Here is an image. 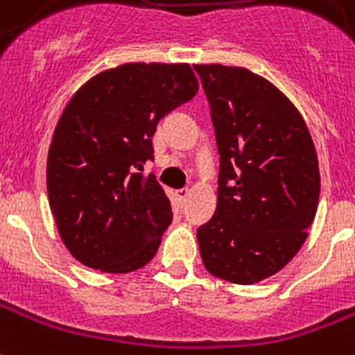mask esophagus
I'll use <instances>...</instances> for the list:
<instances>
[{"instance_id": "esophagus-1", "label": "esophagus", "mask_w": 355, "mask_h": 355, "mask_svg": "<svg viewBox=\"0 0 355 355\" xmlns=\"http://www.w3.org/2000/svg\"><path fill=\"white\" fill-rule=\"evenodd\" d=\"M175 196H177V199L180 201V203H184L186 198L190 196V190H188V188H180V190L175 191Z\"/></svg>"}]
</instances>
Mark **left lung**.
I'll return each instance as SVG.
<instances>
[{
  "instance_id": "left-lung-1",
  "label": "left lung",
  "mask_w": 355,
  "mask_h": 355,
  "mask_svg": "<svg viewBox=\"0 0 355 355\" xmlns=\"http://www.w3.org/2000/svg\"><path fill=\"white\" fill-rule=\"evenodd\" d=\"M193 69L220 154L216 211L199 225V252L214 277L256 284L306 239L320 198L316 150L303 116L269 80L244 67Z\"/></svg>"
}]
</instances>
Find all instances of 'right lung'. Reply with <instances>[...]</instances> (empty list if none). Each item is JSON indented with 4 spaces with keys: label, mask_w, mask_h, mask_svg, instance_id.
<instances>
[{
    "label": "right lung",
    "mask_w": 355,
    "mask_h": 355,
    "mask_svg": "<svg viewBox=\"0 0 355 355\" xmlns=\"http://www.w3.org/2000/svg\"><path fill=\"white\" fill-rule=\"evenodd\" d=\"M199 90L188 64H125L71 97L46 162L49 203L67 250L92 269L130 272L156 256L171 203L143 165L157 122Z\"/></svg>",
    "instance_id": "obj_1"
}]
</instances>
